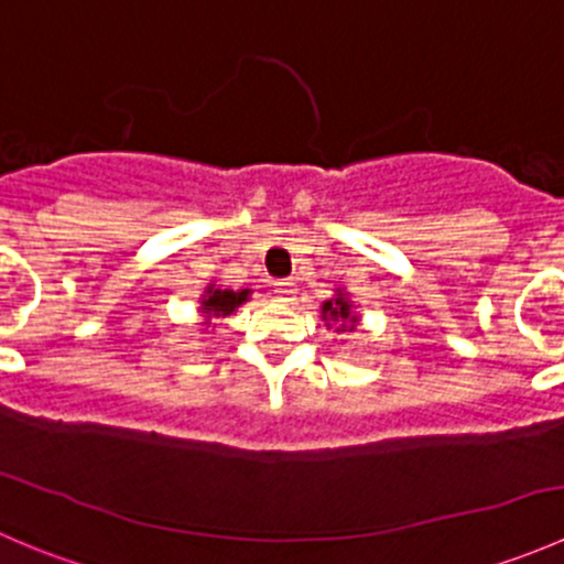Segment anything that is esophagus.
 <instances>
[{"label":"esophagus","instance_id":"1","mask_svg":"<svg viewBox=\"0 0 564 564\" xmlns=\"http://www.w3.org/2000/svg\"><path fill=\"white\" fill-rule=\"evenodd\" d=\"M275 297L281 300V303H292V300L297 297V283H294L292 278L275 281Z\"/></svg>","mask_w":564,"mask_h":564}]
</instances>
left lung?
Returning <instances> with one entry per match:
<instances>
[{"mask_svg": "<svg viewBox=\"0 0 564 564\" xmlns=\"http://www.w3.org/2000/svg\"><path fill=\"white\" fill-rule=\"evenodd\" d=\"M322 319L327 322V327H330V322H338V330H344V327L355 330L358 316L352 314V303H349V297L341 292V289L336 292V297L322 303Z\"/></svg>", "mask_w": 564, "mask_h": 564, "instance_id": "8db88e82", "label": "left lung"}]
</instances>
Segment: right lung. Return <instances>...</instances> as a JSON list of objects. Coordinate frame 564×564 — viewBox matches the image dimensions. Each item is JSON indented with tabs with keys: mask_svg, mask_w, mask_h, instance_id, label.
<instances>
[{
	"mask_svg": "<svg viewBox=\"0 0 564 564\" xmlns=\"http://www.w3.org/2000/svg\"><path fill=\"white\" fill-rule=\"evenodd\" d=\"M250 297V289H220V286H206L204 297H200V314L206 316V322L212 319H223V316H231L234 311L239 308L242 303H248Z\"/></svg>",
	"mask_w": 564,
	"mask_h": 564,
	"instance_id": "obj_1",
	"label": "right lung"
}]
</instances>
